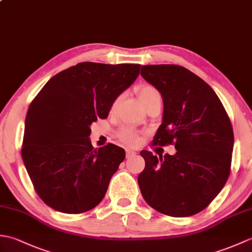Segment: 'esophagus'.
<instances>
[{
    "instance_id": "obj_1",
    "label": "esophagus",
    "mask_w": 252,
    "mask_h": 252,
    "mask_svg": "<svg viewBox=\"0 0 252 252\" xmlns=\"http://www.w3.org/2000/svg\"><path fill=\"white\" fill-rule=\"evenodd\" d=\"M126 157H127V158L134 156V155H136V153H135L134 151H131V149H126Z\"/></svg>"
}]
</instances>
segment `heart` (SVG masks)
<instances>
[{
	"instance_id": "obj_1",
	"label": "heart",
	"mask_w": 252,
	"mask_h": 252,
	"mask_svg": "<svg viewBox=\"0 0 252 252\" xmlns=\"http://www.w3.org/2000/svg\"><path fill=\"white\" fill-rule=\"evenodd\" d=\"M138 96H140V99L142 101V104L144 105V107H145L148 103H151V101L154 99H157V98L161 99L160 93L154 87H152V85H143V87L138 89ZM117 101L118 99L115 101V104ZM118 136H119V138L122 142H125L126 144H127V145H131V146H136L137 144L141 142L140 133L130 126L122 127V129L119 131V133H118Z\"/></svg>"
}]
</instances>
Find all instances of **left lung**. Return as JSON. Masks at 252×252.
I'll use <instances>...</instances> for the list:
<instances>
[{"label": "left lung", "mask_w": 252, "mask_h": 252, "mask_svg": "<svg viewBox=\"0 0 252 252\" xmlns=\"http://www.w3.org/2000/svg\"><path fill=\"white\" fill-rule=\"evenodd\" d=\"M141 76L162 96V123L154 145H174V155L142 151L138 175L144 199L170 217H190L210 205L231 172L234 133L212 88L178 65H146Z\"/></svg>", "instance_id": "1"}]
</instances>
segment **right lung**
<instances>
[{
  "label": "right lung",
  "mask_w": 252,
  "mask_h": 252,
  "mask_svg": "<svg viewBox=\"0 0 252 252\" xmlns=\"http://www.w3.org/2000/svg\"><path fill=\"white\" fill-rule=\"evenodd\" d=\"M141 65L84 62L51 78L26 116L21 157L36 194L63 213L87 212L103 200L125 149L94 148L92 122L135 81Z\"/></svg>",
  "instance_id": "obj_1"
}]
</instances>
